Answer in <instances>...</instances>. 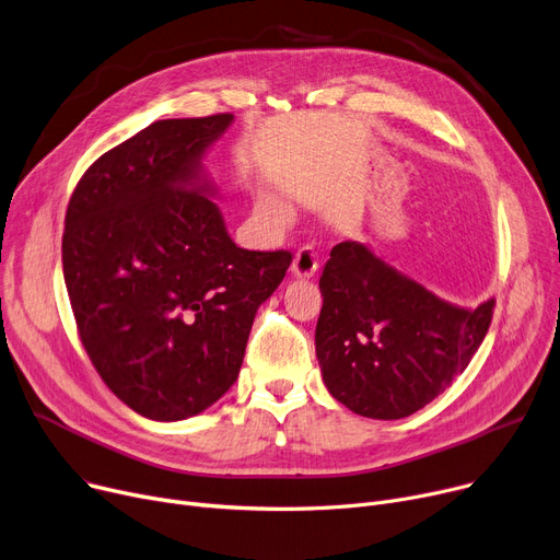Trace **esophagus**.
<instances>
[{
  "mask_svg": "<svg viewBox=\"0 0 560 560\" xmlns=\"http://www.w3.org/2000/svg\"><path fill=\"white\" fill-rule=\"evenodd\" d=\"M319 268V260L311 247H302L292 258V275L296 279H311Z\"/></svg>",
  "mask_w": 560,
  "mask_h": 560,
  "instance_id": "1",
  "label": "esophagus"
}]
</instances>
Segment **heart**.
Here are the masks:
<instances>
[{
	"mask_svg": "<svg viewBox=\"0 0 560 560\" xmlns=\"http://www.w3.org/2000/svg\"><path fill=\"white\" fill-rule=\"evenodd\" d=\"M258 209L264 211V213H268V215H272V218H283L285 215L283 205L279 200H275L272 196H260L258 198Z\"/></svg>",
	"mask_w": 560,
	"mask_h": 560,
	"instance_id": "1",
	"label": "heart"
}]
</instances>
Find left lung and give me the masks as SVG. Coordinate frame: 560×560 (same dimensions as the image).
Returning <instances> with one entry per match:
<instances>
[{
    "label": "left lung",
    "instance_id": "left-lung-1",
    "mask_svg": "<svg viewBox=\"0 0 560 560\" xmlns=\"http://www.w3.org/2000/svg\"><path fill=\"white\" fill-rule=\"evenodd\" d=\"M319 290L315 351L324 385L351 412L381 421L415 415L451 387L495 306L443 300L358 241L330 249Z\"/></svg>",
    "mask_w": 560,
    "mask_h": 560
}]
</instances>
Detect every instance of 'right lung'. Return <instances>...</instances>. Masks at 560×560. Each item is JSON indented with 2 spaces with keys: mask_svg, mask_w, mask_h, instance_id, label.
Here are the masks:
<instances>
[{
  "mask_svg": "<svg viewBox=\"0 0 560 560\" xmlns=\"http://www.w3.org/2000/svg\"><path fill=\"white\" fill-rule=\"evenodd\" d=\"M234 115L155 121L98 158L73 191L62 272L81 342L137 415L184 421L238 378L258 306L290 252L238 247L202 160Z\"/></svg>",
  "mask_w": 560,
  "mask_h": 560,
  "instance_id": "right-lung-1",
  "label": "right lung"
}]
</instances>
